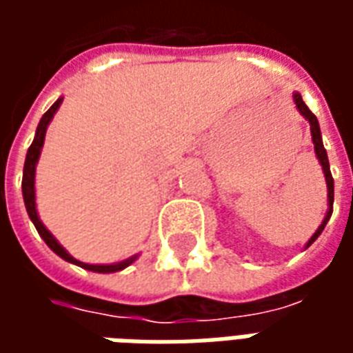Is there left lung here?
I'll use <instances>...</instances> for the list:
<instances>
[{
    "mask_svg": "<svg viewBox=\"0 0 353 353\" xmlns=\"http://www.w3.org/2000/svg\"><path fill=\"white\" fill-rule=\"evenodd\" d=\"M293 101H295L296 111H299V113H301V115L310 123V134H312V143H314V151H316V157H318L319 166H321V170H323V176H325V183H327L325 217H323V221H321V225L318 227V230L312 234L310 240H308L306 245H304V250H306V248H310V245L318 240L319 234H321L323 229H325L327 221L331 219V214H333V200H334V181H333V176H331V168H329V159H327V151H325V147H323V139H321V130H319L318 119H316V115H314L310 109H308V105L304 103L301 94L293 92Z\"/></svg>",
    "mask_w": 353,
    "mask_h": 353,
    "instance_id": "8db88e82",
    "label": "left lung"
}]
</instances>
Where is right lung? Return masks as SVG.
<instances>
[{
    "label": "right lung",
    "instance_id": "right-lung-1",
    "mask_svg": "<svg viewBox=\"0 0 353 353\" xmlns=\"http://www.w3.org/2000/svg\"><path fill=\"white\" fill-rule=\"evenodd\" d=\"M62 96L58 98L50 109L41 117V121L37 124V130H35V138L32 141V145L28 149L26 153V162H24V174H22V196H24V204H26V212L30 215V219L35 225V229L39 232V236L45 240V244L49 245L52 252L57 253L58 257H62L68 263H72V265H77L81 268H85V270H90V272H100V274H111V272H119V270H124L126 266H130L134 261L138 259L139 253L136 255H132L128 259L119 261V263H109V265H88V263H83V261L75 259L72 257L68 250H65L64 245L58 242L57 238L52 236V232H50L43 221L39 219V214H37V204H35V168H37V162H39V157H41V149L43 143H45V134H47V128H49L50 121H52V117L58 111V108L62 105Z\"/></svg>",
    "mask_w": 353,
    "mask_h": 353
}]
</instances>
